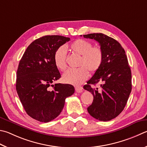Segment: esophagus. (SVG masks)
<instances>
[{
    "instance_id": "34e87169",
    "label": "esophagus",
    "mask_w": 147,
    "mask_h": 147,
    "mask_svg": "<svg viewBox=\"0 0 147 147\" xmlns=\"http://www.w3.org/2000/svg\"><path fill=\"white\" fill-rule=\"evenodd\" d=\"M75 90L76 92L81 93L83 91V87L81 86H76L75 87Z\"/></svg>"
}]
</instances>
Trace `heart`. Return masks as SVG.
Instances as JSON below:
<instances>
[{"label":"heart","instance_id":"1","mask_svg":"<svg viewBox=\"0 0 147 147\" xmlns=\"http://www.w3.org/2000/svg\"><path fill=\"white\" fill-rule=\"evenodd\" d=\"M69 49L73 54L80 56L78 67L75 69H69L63 75L65 83L74 85L82 84L89 76V70L94 73L100 68L103 60V53L99 46H92L90 42L84 39H78L70 44ZM67 55L64 48L60 47L56 50L54 62L57 67L61 71L67 68Z\"/></svg>","mask_w":147,"mask_h":147}]
</instances>
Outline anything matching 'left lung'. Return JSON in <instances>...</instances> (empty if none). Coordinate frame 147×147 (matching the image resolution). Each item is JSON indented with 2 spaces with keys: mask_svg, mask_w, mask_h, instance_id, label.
Wrapping results in <instances>:
<instances>
[{
  "mask_svg": "<svg viewBox=\"0 0 147 147\" xmlns=\"http://www.w3.org/2000/svg\"><path fill=\"white\" fill-rule=\"evenodd\" d=\"M84 37L99 42L103 53L100 68L84 86L94 96L88 113L100 121H109L123 110L132 90V74L127 55L118 41L103 33L84 34ZM98 82L102 84L99 90L92 87L91 84Z\"/></svg>",
  "mask_w": 147,
  "mask_h": 147,
  "instance_id": "obj_1",
  "label": "left lung"
}]
</instances>
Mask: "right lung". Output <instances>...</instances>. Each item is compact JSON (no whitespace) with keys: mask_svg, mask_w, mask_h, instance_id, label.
I'll list each match as a JSON object with an SVG mask.
<instances>
[{"mask_svg":"<svg viewBox=\"0 0 147 147\" xmlns=\"http://www.w3.org/2000/svg\"><path fill=\"white\" fill-rule=\"evenodd\" d=\"M70 38L47 35L29 45L20 60L16 89L26 113L47 123L55 119L64 107L66 98L74 92L69 84H55L61 75L55 64L54 55Z\"/></svg>","mask_w":147,"mask_h":147,"instance_id":"right-lung-1","label":"right lung"}]
</instances>
